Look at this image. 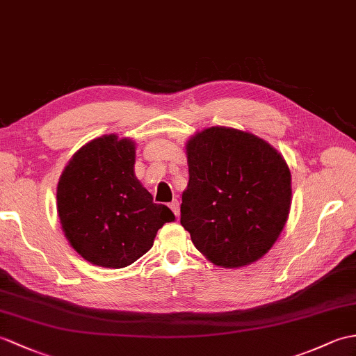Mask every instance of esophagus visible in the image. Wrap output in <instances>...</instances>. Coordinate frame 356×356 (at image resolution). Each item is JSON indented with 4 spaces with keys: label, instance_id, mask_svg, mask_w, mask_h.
Here are the masks:
<instances>
[{
    "label": "esophagus",
    "instance_id": "obj_1",
    "mask_svg": "<svg viewBox=\"0 0 356 356\" xmlns=\"http://www.w3.org/2000/svg\"><path fill=\"white\" fill-rule=\"evenodd\" d=\"M168 206H170V209L172 211V213H175V216L179 218V216H180V204H179V202L177 200H172Z\"/></svg>",
    "mask_w": 356,
    "mask_h": 356
}]
</instances>
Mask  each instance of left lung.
<instances>
[{
	"instance_id": "1",
	"label": "left lung",
	"mask_w": 356,
	"mask_h": 356,
	"mask_svg": "<svg viewBox=\"0 0 356 356\" xmlns=\"http://www.w3.org/2000/svg\"><path fill=\"white\" fill-rule=\"evenodd\" d=\"M189 180L180 222L213 266L261 259L282 234L291 208V172L275 147L250 131L208 127L185 145Z\"/></svg>"
}]
</instances>
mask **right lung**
<instances>
[{
	"mask_svg": "<svg viewBox=\"0 0 356 356\" xmlns=\"http://www.w3.org/2000/svg\"><path fill=\"white\" fill-rule=\"evenodd\" d=\"M136 144L103 135L74 153L57 184V213L70 245L98 267L122 268L153 247L176 217L135 176Z\"/></svg>",
	"mask_w": 356,
	"mask_h": 356,
	"instance_id": "1",
	"label": "right lung"
}]
</instances>
